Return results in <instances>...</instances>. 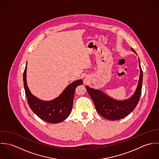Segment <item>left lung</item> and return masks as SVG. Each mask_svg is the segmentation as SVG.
<instances>
[{"instance_id":"left-lung-1","label":"left lung","mask_w":159,"mask_h":159,"mask_svg":"<svg viewBox=\"0 0 159 159\" xmlns=\"http://www.w3.org/2000/svg\"><path fill=\"white\" fill-rule=\"evenodd\" d=\"M136 53L135 51L131 48ZM140 74L136 91L134 95L125 100H117L111 98L102 91L88 86L86 89L92 99L97 112L105 119L116 120L122 119L134 111L139 100L143 83V71L139 60Z\"/></svg>"}]
</instances>
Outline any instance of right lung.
I'll use <instances>...</instances> for the list:
<instances>
[{
  "mask_svg": "<svg viewBox=\"0 0 159 159\" xmlns=\"http://www.w3.org/2000/svg\"><path fill=\"white\" fill-rule=\"evenodd\" d=\"M26 69L27 66L23 73L24 86L27 103L32 111L48 123L57 124L67 119L72 109L75 89L83 84V81L79 80L71 83L54 100L43 101L33 95L29 91L26 81Z\"/></svg>",
  "mask_w": 159,
  "mask_h": 159,
  "instance_id": "obj_1",
  "label": "right lung"
}]
</instances>
